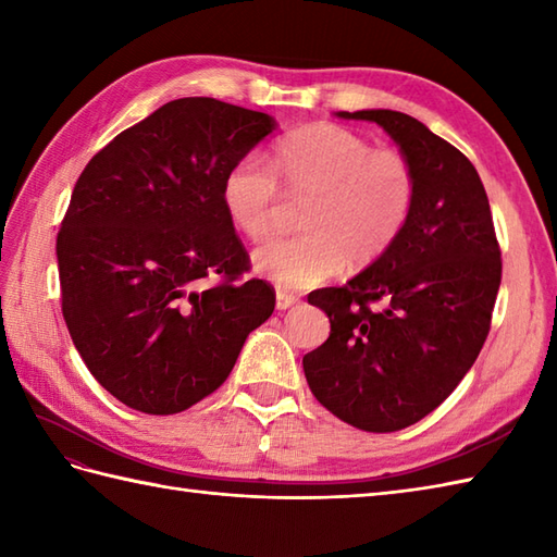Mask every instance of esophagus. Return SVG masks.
I'll return each instance as SVG.
<instances>
[{
	"instance_id": "34e87169",
	"label": "esophagus",
	"mask_w": 557,
	"mask_h": 557,
	"mask_svg": "<svg viewBox=\"0 0 557 557\" xmlns=\"http://www.w3.org/2000/svg\"><path fill=\"white\" fill-rule=\"evenodd\" d=\"M301 299L297 297V294H289V292H277V297H275V306H277V311H287V309H292V306H297Z\"/></svg>"
}]
</instances>
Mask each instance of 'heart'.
Returning <instances> with one entry per match:
<instances>
[{"label": "heart", "instance_id": "1", "mask_svg": "<svg viewBox=\"0 0 557 557\" xmlns=\"http://www.w3.org/2000/svg\"><path fill=\"white\" fill-rule=\"evenodd\" d=\"M281 182L289 196H309L306 234L256 248L253 268L282 289H306L349 265H371L405 232L417 203V172L405 152L373 148L337 124H311L287 134L270 164L236 160L222 180V206L248 239L275 227Z\"/></svg>", "mask_w": 557, "mask_h": 557}]
</instances>
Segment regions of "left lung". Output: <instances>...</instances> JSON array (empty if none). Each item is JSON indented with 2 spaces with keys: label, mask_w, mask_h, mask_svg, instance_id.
<instances>
[{
  "label": "left lung",
  "mask_w": 557,
  "mask_h": 557,
  "mask_svg": "<svg viewBox=\"0 0 557 557\" xmlns=\"http://www.w3.org/2000/svg\"><path fill=\"white\" fill-rule=\"evenodd\" d=\"M383 126L417 172L405 232L345 287L309 294L330 337L304 357L311 393L369 433L421 421L449 397L488 337L503 260L486 188L467 156L393 110L339 112Z\"/></svg>",
  "instance_id": "left-lung-1"
}]
</instances>
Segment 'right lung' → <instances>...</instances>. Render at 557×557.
<instances>
[{
    "mask_svg": "<svg viewBox=\"0 0 557 557\" xmlns=\"http://www.w3.org/2000/svg\"><path fill=\"white\" fill-rule=\"evenodd\" d=\"M275 120L215 98L162 104L110 140L57 234L62 313L92 377L126 407L180 413L227 381L275 289L244 277L222 180Z\"/></svg>",
    "mask_w": 557,
    "mask_h": 557,
    "instance_id": "obj_1",
    "label": "right lung"
}]
</instances>
